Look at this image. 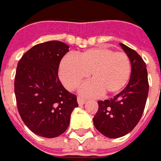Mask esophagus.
<instances>
[{"label":"esophagus","instance_id":"34e87169","mask_svg":"<svg viewBox=\"0 0 161 161\" xmlns=\"http://www.w3.org/2000/svg\"><path fill=\"white\" fill-rule=\"evenodd\" d=\"M77 100H78V103H79L80 105H83V104L86 103V100H85V99H83L82 97H80V96H78Z\"/></svg>","mask_w":161,"mask_h":161}]
</instances>
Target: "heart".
I'll return each mask as SVG.
<instances>
[{"label":"heart","instance_id":"b5f03b06","mask_svg":"<svg viewBox=\"0 0 161 161\" xmlns=\"http://www.w3.org/2000/svg\"><path fill=\"white\" fill-rule=\"evenodd\" d=\"M89 74L92 81L80 88L83 94H115L129 80L131 62L125 52L100 47L81 52L75 58L66 57L59 66L60 80L69 91L85 80Z\"/></svg>","mask_w":161,"mask_h":161}]
</instances>
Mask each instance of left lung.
I'll list each match as a JSON object with an SVG mask.
<instances>
[{
	"label": "left lung",
	"instance_id": "left-lung-1",
	"mask_svg": "<svg viewBox=\"0 0 161 161\" xmlns=\"http://www.w3.org/2000/svg\"><path fill=\"white\" fill-rule=\"evenodd\" d=\"M120 45L131 62L129 82L114 98L99 101V108L92 119L98 131L110 138L121 137L135 128L143 114L149 87L142 58L132 48Z\"/></svg>",
	"mask_w": 161,
	"mask_h": 161
}]
</instances>
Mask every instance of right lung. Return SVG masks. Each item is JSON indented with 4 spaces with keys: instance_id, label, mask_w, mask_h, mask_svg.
Returning <instances> with one entry per match:
<instances>
[{
    "instance_id": "add662e5",
    "label": "right lung",
    "mask_w": 161,
    "mask_h": 161,
    "mask_svg": "<svg viewBox=\"0 0 161 161\" xmlns=\"http://www.w3.org/2000/svg\"><path fill=\"white\" fill-rule=\"evenodd\" d=\"M69 46L53 40L37 44L19 60L14 93L19 114L33 133L44 137L63 134L70 121L77 96L58 79V67Z\"/></svg>"
}]
</instances>
